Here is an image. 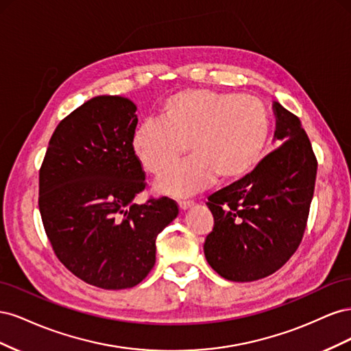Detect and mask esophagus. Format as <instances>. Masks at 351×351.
Wrapping results in <instances>:
<instances>
[{
	"instance_id": "obj_1",
	"label": "esophagus",
	"mask_w": 351,
	"mask_h": 351,
	"mask_svg": "<svg viewBox=\"0 0 351 351\" xmlns=\"http://www.w3.org/2000/svg\"><path fill=\"white\" fill-rule=\"evenodd\" d=\"M193 205H195L193 200H180L178 202V206H180V209H182V210H186L189 208H192Z\"/></svg>"
}]
</instances>
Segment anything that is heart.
Wrapping results in <instances>:
<instances>
[{"label":"heart","mask_w":351,"mask_h":351,"mask_svg":"<svg viewBox=\"0 0 351 351\" xmlns=\"http://www.w3.org/2000/svg\"><path fill=\"white\" fill-rule=\"evenodd\" d=\"M269 134L265 104L252 95L189 89L168 97L156 121L132 134V152L146 173L161 177L186 154L193 158L158 182L159 192L187 196L217 177L237 182L256 167Z\"/></svg>","instance_id":"b5f03b06"}]
</instances>
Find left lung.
<instances>
[{
	"instance_id": "left-lung-1",
	"label": "left lung",
	"mask_w": 351,
	"mask_h": 351,
	"mask_svg": "<svg viewBox=\"0 0 351 351\" xmlns=\"http://www.w3.org/2000/svg\"><path fill=\"white\" fill-rule=\"evenodd\" d=\"M275 139L282 142L252 173L212 193L214 228L205 258L222 278L250 282L278 271L300 246L317 161L300 120L274 102Z\"/></svg>"
}]
</instances>
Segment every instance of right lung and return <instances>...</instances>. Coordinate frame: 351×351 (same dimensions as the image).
Segmentation results:
<instances>
[{
	"instance_id": "1",
	"label": "right lung",
	"mask_w": 351,
	"mask_h": 351,
	"mask_svg": "<svg viewBox=\"0 0 351 351\" xmlns=\"http://www.w3.org/2000/svg\"><path fill=\"white\" fill-rule=\"evenodd\" d=\"M136 105L95 97L62 119L39 169V212L56 256L82 281L132 289L155 265L156 237L178 215L167 196L133 199L146 187L132 152Z\"/></svg>"
}]
</instances>
